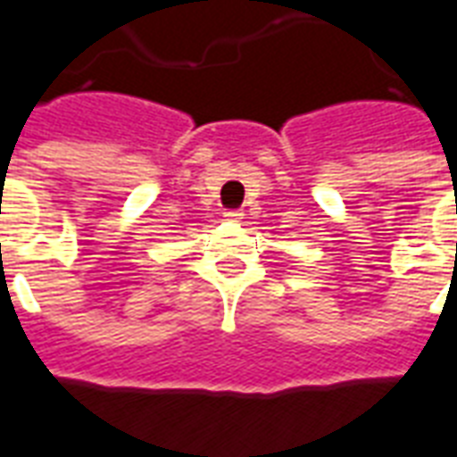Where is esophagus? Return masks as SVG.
Instances as JSON below:
<instances>
[{
    "label": "esophagus",
    "instance_id": "esophagus-1",
    "mask_svg": "<svg viewBox=\"0 0 457 457\" xmlns=\"http://www.w3.org/2000/svg\"><path fill=\"white\" fill-rule=\"evenodd\" d=\"M225 220H229V222H239V220H242V210H228V212H225Z\"/></svg>",
    "mask_w": 457,
    "mask_h": 457
}]
</instances>
